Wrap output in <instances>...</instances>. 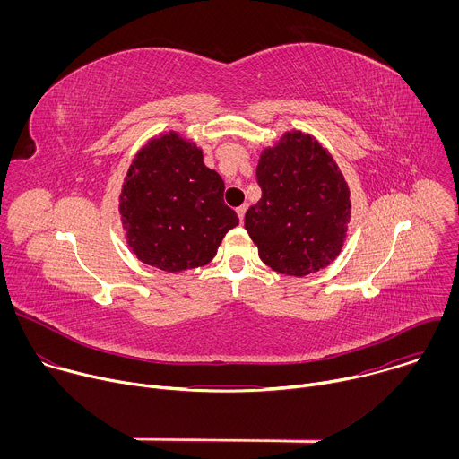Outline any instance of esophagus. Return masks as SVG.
Here are the masks:
<instances>
[{
  "mask_svg": "<svg viewBox=\"0 0 459 459\" xmlns=\"http://www.w3.org/2000/svg\"><path fill=\"white\" fill-rule=\"evenodd\" d=\"M247 209H248V205H241V207H238V209H236L238 218H239V221H241V223H243V220H245V212H247Z\"/></svg>",
  "mask_w": 459,
  "mask_h": 459,
  "instance_id": "34e87169",
  "label": "esophagus"
}]
</instances>
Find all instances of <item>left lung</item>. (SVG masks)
<instances>
[{"label":"left lung","instance_id":"1","mask_svg":"<svg viewBox=\"0 0 459 459\" xmlns=\"http://www.w3.org/2000/svg\"><path fill=\"white\" fill-rule=\"evenodd\" d=\"M261 200L245 229L265 265L307 276L340 255L351 220V190L331 152L301 130L285 133L259 156Z\"/></svg>","mask_w":459,"mask_h":459}]
</instances>
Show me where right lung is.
<instances>
[{"mask_svg":"<svg viewBox=\"0 0 459 459\" xmlns=\"http://www.w3.org/2000/svg\"><path fill=\"white\" fill-rule=\"evenodd\" d=\"M223 192L221 176L205 167L195 143L172 130L151 140L128 167L119 194L128 247L167 273L207 265L239 223Z\"/></svg>","mask_w":459,"mask_h":459,"instance_id":"1","label":"right lung"}]
</instances>
